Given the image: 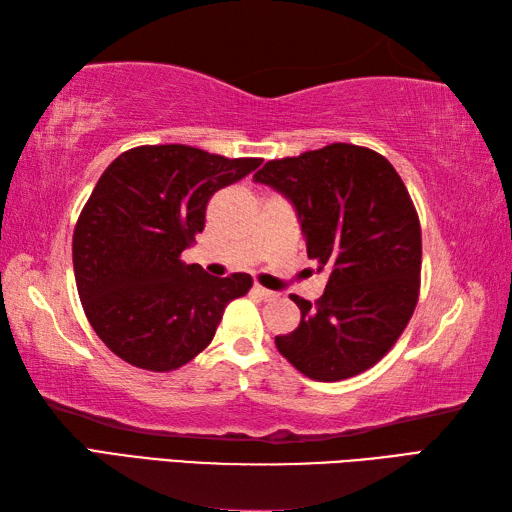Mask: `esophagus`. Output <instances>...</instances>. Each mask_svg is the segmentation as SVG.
<instances>
[{"mask_svg":"<svg viewBox=\"0 0 512 512\" xmlns=\"http://www.w3.org/2000/svg\"><path fill=\"white\" fill-rule=\"evenodd\" d=\"M253 292H255V295H257L259 299H264V301H270V299H275V297H277V292L268 290V288L259 286V284H255V286H253Z\"/></svg>","mask_w":512,"mask_h":512,"instance_id":"1","label":"esophagus"}]
</instances>
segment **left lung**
I'll return each instance as SVG.
<instances>
[{
    "mask_svg": "<svg viewBox=\"0 0 512 512\" xmlns=\"http://www.w3.org/2000/svg\"><path fill=\"white\" fill-rule=\"evenodd\" d=\"M255 182L295 204L308 257L330 270L323 295L301 310L297 330L275 336L303 376L345 380L374 367L416 310L422 233L405 182L374 149L332 143L268 160Z\"/></svg>",
    "mask_w": 512,
    "mask_h": 512,
    "instance_id": "1",
    "label": "left lung"
}]
</instances>
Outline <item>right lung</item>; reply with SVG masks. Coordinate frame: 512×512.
Listing matches in <instances>:
<instances>
[{"instance_id":"add662e5","label":"right lung","mask_w":512,"mask_h":512,"mask_svg":"<svg viewBox=\"0 0 512 512\" xmlns=\"http://www.w3.org/2000/svg\"><path fill=\"white\" fill-rule=\"evenodd\" d=\"M259 165L143 145L103 171L76 220L72 262L85 317L125 363L147 372L187 365L213 341L228 303L253 286L246 273L211 277L180 257L204 231L211 195Z\"/></svg>"}]
</instances>
